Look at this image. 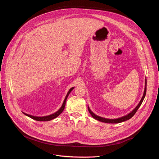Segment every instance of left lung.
Returning <instances> with one entry per match:
<instances>
[{
  "instance_id": "8db88e82",
  "label": "left lung",
  "mask_w": 159,
  "mask_h": 159,
  "mask_svg": "<svg viewBox=\"0 0 159 159\" xmlns=\"http://www.w3.org/2000/svg\"><path fill=\"white\" fill-rule=\"evenodd\" d=\"M146 92H147V80H145V90H144V93H143V96L141 99V101H140L139 104H138V106L136 107L129 114H128V115L125 116H123V117H121V118H118V119H115V120H110V119H106V118H102V117H100V116H98L96 115H94V113L90 111V109H89V107H88V110H89V112H90V114L91 115V116H93V118H94V119L99 121H101V122H104V123H121V122H123V121H125L126 120H129L131 118H132L136 112H137V110L139 109V108L140 107V106H141L145 97V95H146Z\"/></svg>"
}]
</instances>
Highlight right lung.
I'll use <instances>...</instances> for the list:
<instances>
[{
  "instance_id": "right-lung-1",
  "label": "right lung",
  "mask_w": 159,
  "mask_h": 159,
  "mask_svg": "<svg viewBox=\"0 0 159 159\" xmlns=\"http://www.w3.org/2000/svg\"><path fill=\"white\" fill-rule=\"evenodd\" d=\"M74 87H72L69 90V92H68L67 93V95L66 96L65 98V100L63 101V103L62 104V106L61 107V108L57 111L55 113H54V114L53 115H49V116H43V117H37V116H31V115H28V114H26V113H24V114L25 115H26L27 116L34 120H36V121H50L57 117H58L61 113L63 112V111L64 110V108H65V103H66V99L68 98V96H69V94L70 93V92L72 90V89H74Z\"/></svg>"
}]
</instances>
